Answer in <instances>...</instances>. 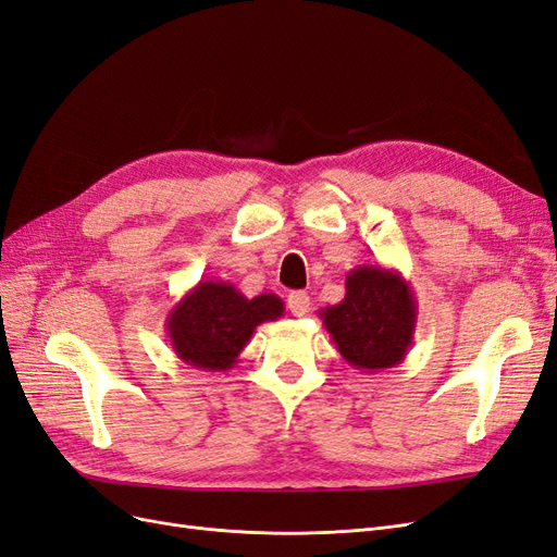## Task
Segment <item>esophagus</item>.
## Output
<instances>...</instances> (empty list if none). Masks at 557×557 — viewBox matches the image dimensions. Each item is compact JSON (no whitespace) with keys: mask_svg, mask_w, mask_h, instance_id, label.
Returning <instances> with one entry per match:
<instances>
[{"mask_svg":"<svg viewBox=\"0 0 557 557\" xmlns=\"http://www.w3.org/2000/svg\"><path fill=\"white\" fill-rule=\"evenodd\" d=\"M310 296L305 294V292H294V294H289V298H286V308H289V312L294 314V317H305L310 312Z\"/></svg>","mask_w":557,"mask_h":557,"instance_id":"obj_1","label":"esophagus"}]
</instances>
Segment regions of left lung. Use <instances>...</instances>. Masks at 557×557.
Here are the masks:
<instances>
[{
    "mask_svg": "<svg viewBox=\"0 0 557 557\" xmlns=\"http://www.w3.org/2000/svg\"><path fill=\"white\" fill-rule=\"evenodd\" d=\"M345 286L343 300L319 310L339 356L363 372L403 363L419 314L409 282L396 268L363 263L347 273Z\"/></svg>",
    "mask_w": 557,
    "mask_h": 557,
    "instance_id": "8db88e82",
    "label": "left lung"
}]
</instances>
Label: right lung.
I'll use <instances>...</instances> for the list:
<instances>
[{
    "label": "right lung",
    "instance_id": "1",
    "mask_svg": "<svg viewBox=\"0 0 557 557\" xmlns=\"http://www.w3.org/2000/svg\"><path fill=\"white\" fill-rule=\"evenodd\" d=\"M282 314L284 302L275 294L247 298L231 282L208 280L173 305L166 333L181 361L199 370L224 372L238 363L257 326Z\"/></svg>",
    "mask_w": 557,
    "mask_h": 557
}]
</instances>
